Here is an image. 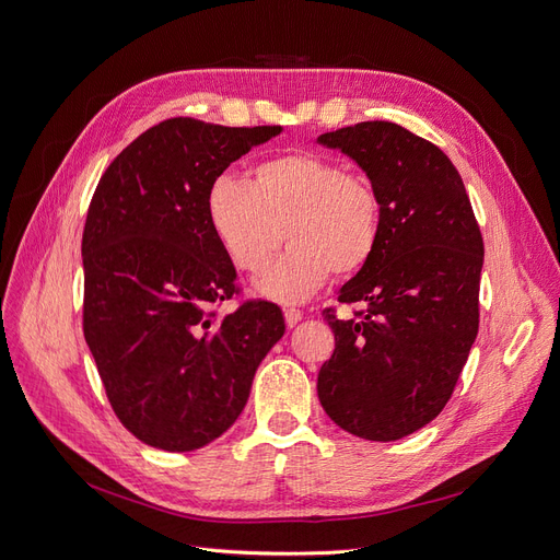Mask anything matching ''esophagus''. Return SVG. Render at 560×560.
<instances>
[{"instance_id":"34e87169","label":"esophagus","mask_w":560,"mask_h":560,"mask_svg":"<svg viewBox=\"0 0 560 560\" xmlns=\"http://www.w3.org/2000/svg\"><path fill=\"white\" fill-rule=\"evenodd\" d=\"M301 322H303V310H299V307H284V324L289 328H294Z\"/></svg>"}]
</instances>
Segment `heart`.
<instances>
[{
    "mask_svg": "<svg viewBox=\"0 0 560 560\" xmlns=\"http://www.w3.org/2000/svg\"><path fill=\"white\" fill-rule=\"evenodd\" d=\"M205 209L219 246L244 273L269 269L289 238L257 280L259 294L280 303L307 301L332 273L360 271L378 246L383 214L374 184L310 150L264 159L244 182L217 177Z\"/></svg>",
    "mask_w": 560,
    "mask_h": 560,
    "instance_id": "b5f03b06",
    "label": "heart"
}]
</instances>
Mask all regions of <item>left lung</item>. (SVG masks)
<instances>
[{
    "instance_id": "left-lung-1",
    "label": "left lung",
    "mask_w": 560,
    "mask_h": 560,
    "mask_svg": "<svg viewBox=\"0 0 560 560\" xmlns=\"http://www.w3.org/2000/svg\"><path fill=\"white\" fill-rule=\"evenodd\" d=\"M366 173L381 198L371 259L339 289L362 310L337 318L316 392L351 435L392 442L433 421L454 394L478 332L483 236L465 184L431 141L387 120L316 139Z\"/></svg>"
}]
</instances>
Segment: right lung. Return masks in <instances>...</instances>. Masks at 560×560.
Instances as JSON below:
<instances>
[{
  "instance_id": "add662e5",
  "label": "right lung",
  "mask_w": 560,
  "mask_h": 560,
  "mask_svg": "<svg viewBox=\"0 0 560 560\" xmlns=\"http://www.w3.org/2000/svg\"><path fill=\"white\" fill-rule=\"evenodd\" d=\"M282 127L171 118L131 141L100 177L82 238L84 337L125 429L194 451L242 415L259 362L284 335L278 305L236 294L207 223L214 179Z\"/></svg>"
}]
</instances>
